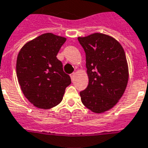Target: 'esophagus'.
<instances>
[{
  "label": "esophagus",
  "instance_id": "obj_1",
  "mask_svg": "<svg viewBox=\"0 0 148 148\" xmlns=\"http://www.w3.org/2000/svg\"><path fill=\"white\" fill-rule=\"evenodd\" d=\"M74 75H75V74H74V73H73V74H71V79H72V81L74 80Z\"/></svg>",
  "mask_w": 148,
  "mask_h": 148
}]
</instances>
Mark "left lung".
<instances>
[{
	"instance_id": "left-lung-1",
	"label": "left lung",
	"mask_w": 148,
	"mask_h": 148,
	"mask_svg": "<svg viewBox=\"0 0 148 148\" xmlns=\"http://www.w3.org/2000/svg\"><path fill=\"white\" fill-rule=\"evenodd\" d=\"M86 56L88 85L80 92L82 103L94 113H103L119 102L129 80L125 53L110 36L95 33L77 38Z\"/></svg>"
}]
</instances>
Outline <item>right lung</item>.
<instances>
[{
  "label": "right lung",
  "instance_id": "1",
  "mask_svg": "<svg viewBox=\"0 0 148 148\" xmlns=\"http://www.w3.org/2000/svg\"><path fill=\"white\" fill-rule=\"evenodd\" d=\"M66 38L51 33L28 41L19 51L16 74L22 92L34 106L41 109L56 107L71 83L63 63L56 57Z\"/></svg>",
  "mask_w": 148,
  "mask_h": 148
}]
</instances>
